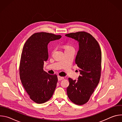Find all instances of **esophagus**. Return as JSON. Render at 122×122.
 <instances>
[{
  "instance_id": "34e87169",
  "label": "esophagus",
  "mask_w": 122,
  "mask_h": 122,
  "mask_svg": "<svg viewBox=\"0 0 122 122\" xmlns=\"http://www.w3.org/2000/svg\"><path fill=\"white\" fill-rule=\"evenodd\" d=\"M57 77H58V81H61V80L64 79V78L63 77H61V76H58Z\"/></svg>"
}]
</instances>
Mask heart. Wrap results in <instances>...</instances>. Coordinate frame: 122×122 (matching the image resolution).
I'll return each mask as SVG.
<instances>
[{
	"label": "heart",
	"mask_w": 122,
	"mask_h": 122,
	"mask_svg": "<svg viewBox=\"0 0 122 122\" xmlns=\"http://www.w3.org/2000/svg\"><path fill=\"white\" fill-rule=\"evenodd\" d=\"M64 47L66 50H67V49H71V48H73V47L71 46H70V45H65L64 46ZM54 49H53V50H52L51 51V53L53 54L54 53Z\"/></svg>",
	"instance_id": "heart-1"
}]
</instances>
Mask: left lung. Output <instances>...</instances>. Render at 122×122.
Instances as JSON below:
<instances>
[{
	"instance_id": "left-lung-1",
	"label": "left lung",
	"mask_w": 122,
	"mask_h": 122,
	"mask_svg": "<svg viewBox=\"0 0 122 122\" xmlns=\"http://www.w3.org/2000/svg\"><path fill=\"white\" fill-rule=\"evenodd\" d=\"M66 36L79 42V50L75 63L80 69L78 81L68 78L69 84L66 93L71 101L82 105L88 101L99 82L101 51L97 41L87 32L79 31L67 34Z\"/></svg>"
}]
</instances>
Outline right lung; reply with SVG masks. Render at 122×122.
<instances>
[{
    "instance_id": "1",
    "label": "right lung",
    "mask_w": 122,
    "mask_h": 122,
    "mask_svg": "<svg viewBox=\"0 0 122 122\" xmlns=\"http://www.w3.org/2000/svg\"><path fill=\"white\" fill-rule=\"evenodd\" d=\"M61 37L38 32L31 36L24 46L19 66L20 80L30 99L38 104L48 101L56 89L57 76L44 71L43 65L48 58V44Z\"/></svg>"
}]
</instances>
